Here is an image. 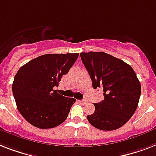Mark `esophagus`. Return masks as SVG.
I'll list each match as a JSON object with an SVG mask.
<instances>
[{
  "mask_svg": "<svg viewBox=\"0 0 156 156\" xmlns=\"http://www.w3.org/2000/svg\"><path fill=\"white\" fill-rule=\"evenodd\" d=\"M81 102H82V103H83V104H84V103H87V99H82V100H81Z\"/></svg>",
  "mask_w": 156,
  "mask_h": 156,
  "instance_id": "34e87169",
  "label": "esophagus"
}]
</instances>
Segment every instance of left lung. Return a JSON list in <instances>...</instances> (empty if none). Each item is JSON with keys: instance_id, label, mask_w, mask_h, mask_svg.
Instances as JSON below:
<instances>
[{"instance_id": "obj_1", "label": "left lung", "mask_w": 156, "mask_h": 156, "mask_svg": "<svg viewBox=\"0 0 156 156\" xmlns=\"http://www.w3.org/2000/svg\"><path fill=\"white\" fill-rule=\"evenodd\" d=\"M94 89L102 88L104 99L94 103L95 111L87 115L90 123L102 131L122 126L136 111L141 85L132 67L104 52L81 53Z\"/></svg>"}]
</instances>
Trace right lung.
<instances>
[{"label": "right lung", "instance_id": "right-lung-1", "mask_svg": "<svg viewBox=\"0 0 156 156\" xmlns=\"http://www.w3.org/2000/svg\"><path fill=\"white\" fill-rule=\"evenodd\" d=\"M78 54H44L18 69L12 89L16 107L27 122L37 128H53L66 119L74 98H66L54 87L78 59Z\"/></svg>", "mask_w": 156, "mask_h": 156}]
</instances>
